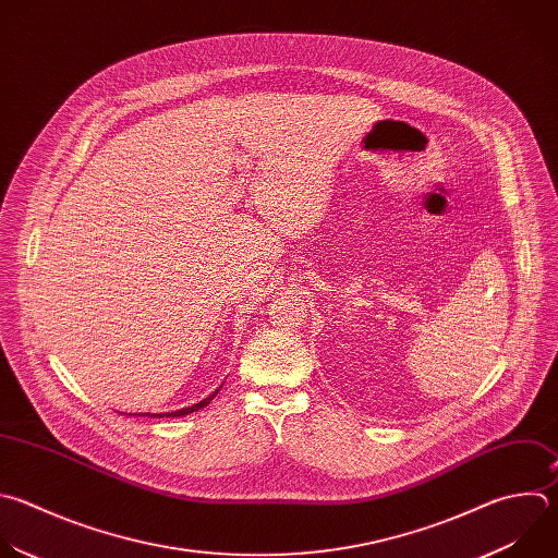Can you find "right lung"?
I'll list each match as a JSON object with an SVG mask.
<instances>
[{"label": "right lung", "mask_w": 558, "mask_h": 558, "mask_svg": "<svg viewBox=\"0 0 558 558\" xmlns=\"http://www.w3.org/2000/svg\"><path fill=\"white\" fill-rule=\"evenodd\" d=\"M223 388V386H221ZM219 388V390H221ZM219 390H215L210 397H206L204 401H199V403H195V405H189V408H181V410H174V412H163V414H150V412H140V414H129V416H150V418H161V416H189V414H193V412H197V410H202V408H206V405H210V401L219 395Z\"/></svg>", "instance_id": "right-lung-1"}]
</instances>
